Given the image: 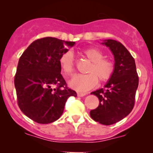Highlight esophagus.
<instances>
[{
    "mask_svg": "<svg viewBox=\"0 0 153 153\" xmlns=\"http://www.w3.org/2000/svg\"><path fill=\"white\" fill-rule=\"evenodd\" d=\"M77 95H78V97H83V96H84V95H86V93H84V92H77Z\"/></svg>",
    "mask_w": 153,
    "mask_h": 153,
    "instance_id": "34e87169",
    "label": "esophagus"
}]
</instances>
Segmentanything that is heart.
<instances>
[{
	"label": "heart",
	"mask_w": 153,
	"mask_h": 153,
	"mask_svg": "<svg viewBox=\"0 0 153 153\" xmlns=\"http://www.w3.org/2000/svg\"><path fill=\"white\" fill-rule=\"evenodd\" d=\"M81 53L91 62L86 75H77L69 81V86L80 92H86L98 84L105 83L112 78L115 71V64L109 58H104V53L99 49L89 47L81 51ZM61 70L67 76L75 72V59L70 51L64 52L59 58Z\"/></svg>",
	"instance_id": "b5f03b06"
}]
</instances>
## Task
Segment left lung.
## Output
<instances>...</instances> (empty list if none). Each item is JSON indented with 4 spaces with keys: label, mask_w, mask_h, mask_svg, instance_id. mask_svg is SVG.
Instances as JSON below:
<instances>
[{
    "label": "left lung",
    "mask_w": 153,
    "mask_h": 153,
    "mask_svg": "<svg viewBox=\"0 0 153 153\" xmlns=\"http://www.w3.org/2000/svg\"><path fill=\"white\" fill-rule=\"evenodd\" d=\"M109 48L115 58V71L104 88L91 92L99 99V105L90 111L96 122L111 125L127 116L135 104L138 76L135 60L121 43L108 39L101 43Z\"/></svg>",
    "instance_id": "8db88e82"
}]
</instances>
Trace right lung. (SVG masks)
Here are the masks:
<instances>
[{
  "instance_id": "obj_1",
  "label": "right lung",
  "mask_w": 153,
  "mask_h": 153,
  "mask_svg": "<svg viewBox=\"0 0 153 153\" xmlns=\"http://www.w3.org/2000/svg\"><path fill=\"white\" fill-rule=\"evenodd\" d=\"M74 44L52 37L40 38L20 58L15 76L18 104L24 115L38 124L58 120L68 98L77 96L67 87L59 64L60 56L68 51L65 46Z\"/></svg>"
}]
</instances>
